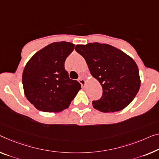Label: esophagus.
I'll use <instances>...</instances> for the list:
<instances>
[{
  "label": "esophagus",
  "instance_id": "esophagus-1",
  "mask_svg": "<svg viewBox=\"0 0 159 159\" xmlns=\"http://www.w3.org/2000/svg\"><path fill=\"white\" fill-rule=\"evenodd\" d=\"M79 82H80V84H82V87H84V85H85V84H86V81H85V80H84V79H82V78H80Z\"/></svg>",
  "mask_w": 159,
  "mask_h": 159
}]
</instances>
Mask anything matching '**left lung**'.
<instances>
[{
	"instance_id": "1",
	"label": "left lung",
	"mask_w": 159,
	"mask_h": 159,
	"mask_svg": "<svg viewBox=\"0 0 159 159\" xmlns=\"http://www.w3.org/2000/svg\"><path fill=\"white\" fill-rule=\"evenodd\" d=\"M89 72L102 87L101 99L92 102L101 112L119 111L133 101L141 85L138 66L130 56L108 44L77 45Z\"/></svg>"
}]
</instances>
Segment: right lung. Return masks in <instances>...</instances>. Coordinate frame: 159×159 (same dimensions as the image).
I'll return each mask as SVG.
<instances>
[{"instance_id":"add662e5","label":"right lung","mask_w":159,"mask_h":159,"mask_svg":"<svg viewBox=\"0 0 159 159\" xmlns=\"http://www.w3.org/2000/svg\"><path fill=\"white\" fill-rule=\"evenodd\" d=\"M74 48L72 43H52L27 62L22 77L24 94L38 110L62 111L69 107L81 89L80 83L70 79L65 69V60Z\"/></svg>"}]
</instances>
